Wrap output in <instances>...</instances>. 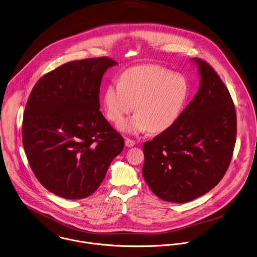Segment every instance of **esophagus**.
<instances>
[{
  "label": "esophagus",
  "mask_w": 257,
  "mask_h": 257,
  "mask_svg": "<svg viewBox=\"0 0 257 257\" xmlns=\"http://www.w3.org/2000/svg\"><path fill=\"white\" fill-rule=\"evenodd\" d=\"M135 144H136V143H135L134 140H131V139H128V138L125 139V146H126V147L131 148V147H133Z\"/></svg>",
  "instance_id": "obj_1"
}]
</instances>
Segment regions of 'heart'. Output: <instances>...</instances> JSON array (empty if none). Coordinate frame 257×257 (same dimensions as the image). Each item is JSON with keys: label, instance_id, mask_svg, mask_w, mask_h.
<instances>
[{"label": "heart", "instance_id": "1", "mask_svg": "<svg viewBox=\"0 0 257 257\" xmlns=\"http://www.w3.org/2000/svg\"><path fill=\"white\" fill-rule=\"evenodd\" d=\"M189 97V84L181 74L158 65H142L123 72L118 83L108 85L103 93L107 118L117 123L119 131L138 135L147 131L162 133L179 120Z\"/></svg>", "mask_w": 257, "mask_h": 257}]
</instances>
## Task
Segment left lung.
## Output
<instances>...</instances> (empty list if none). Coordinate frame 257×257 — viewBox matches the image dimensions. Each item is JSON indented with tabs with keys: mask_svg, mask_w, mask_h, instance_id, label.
<instances>
[{
	"mask_svg": "<svg viewBox=\"0 0 257 257\" xmlns=\"http://www.w3.org/2000/svg\"><path fill=\"white\" fill-rule=\"evenodd\" d=\"M200 86L176 124L145 142L142 174L157 197L183 204L209 192L225 174L234 149L236 115L217 73L200 58Z\"/></svg>",
	"mask_w": 257,
	"mask_h": 257,
	"instance_id": "obj_1",
	"label": "left lung"
}]
</instances>
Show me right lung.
I'll return each instance as SVG.
<instances>
[{"instance_id":"right-lung-1","label":"right lung","mask_w":257,"mask_h":257,"mask_svg":"<svg viewBox=\"0 0 257 257\" xmlns=\"http://www.w3.org/2000/svg\"><path fill=\"white\" fill-rule=\"evenodd\" d=\"M108 57L67 62L44 75L26 105L23 145L40 183L66 200L84 199L101 185L122 136L99 111Z\"/></svg>"}]
</instances>
